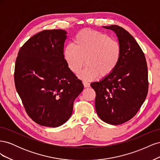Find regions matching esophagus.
<instances>
[{
	"label": "esophagus",
	"instance_id": "obj_1",
	"mask_svg": "<svg viewBox=\"0 0 160 160\" xmlns=\"http://www.w3.org/2000/svg\"><path fill=\"white\" fill-rule=\"evenodd\" d=\"M83 85L85 88H89L90 84L89 83H87V82H83Z\"/></svg>",
	"mask_w": 160,
	"mask_h": 160
}]
</instances>
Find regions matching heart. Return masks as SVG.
<instances>
[{"label":"heart","instance_id":"obj_1","mask_svg":"<svg viewBox=\"0 0 160 160\" xmlns=\"http://www.w3.org/2000/svg\"><path fill=\"white\" fill-rule=\"evenodd\" d=\"M63 57L69 69L77 73L85 81H92L99 75H110L117 67L121 57L119 42L105 33L91 29H84L77 34L73 45H67L63 49Z\"/></svg>","mask_w":160,"mask_h":160}]
</instances>
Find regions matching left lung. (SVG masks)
Segmentation results:
<instances>
[{
  "instance_id": "8db88e82",
  "label": "left lung",
  "mask_w": 160,
  "mask_h": 160,
  "mask_svg": "<svg viewBox=\"0 0 160 160\" xmlns=\"http://www.w3.org/2000/svg\"><path fill=\"white\" fill-rule=\"evenodd\" d=\"M103 27L115 33L121 57L110 75L91 86L96 93L95 109L100 119L111 125H120L134 117L146 98L147 62L138 43L126 30L118 25Z\"/></svg>"
}]
</instances>
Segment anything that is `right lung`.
<instances>
[{"label": "right lung", "mask_w": 160, "mask_h": 160, "mask_svg": "<svg viewBox=\"0 0 160 160\" xmlns=\"http://www.w3.org/2000/svg\"><path fill=\"white\" fill-rule=\"evenodd\" d=\"M67 31L46 30L30 38L18 53L14 83L28 116L42 126L57 128L72 113L83 90L63 57Z\"/></svg>", "instance_id": "right-lung-1"}]
</instances>
